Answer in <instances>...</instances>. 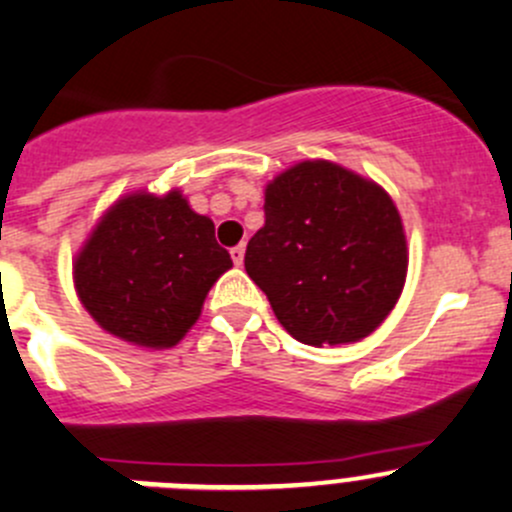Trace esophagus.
Here are the masks:
<instances>
[{
	"mask_svg": "<svg viewBox=\"0 0 512 512\" xmlns=\"http://www.w3.org/2000/svg\"><path fill=\"white\" fill-rule=\"evenodd\" d=\"M230 255H232V262H235V265H242V262H245V245L232 247Z\"/></svg>",
	"mask_w": 512,
	"mask_h": 512,
	"instance_id": "1",
	"label": "esophagus"
}]
</instances>
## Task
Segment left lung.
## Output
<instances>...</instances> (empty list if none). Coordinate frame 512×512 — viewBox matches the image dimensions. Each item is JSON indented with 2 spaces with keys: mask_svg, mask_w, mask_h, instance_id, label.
Wrapping results in <instances>:
<instances>
[{
  "mask_svg": "<svg viewBox=\"0 0 512 512\" xmlns=\"http://www.w3.org/2000/svg\"><path fill=\"white\" fill-rule=\"evenodd\" d=\"M245 270L295 340L315 347L362 340L405 285L398 207L345 167L300 162L267 185L265 227L247 242Z\"/></svg>",
  "mask_w": 512,
  "mask_h": 512,
  "instance_id": "obj_1",
  "label": "left lung"
}]
</instances>
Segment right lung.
<instances>
[{"instance_id":"add662e5","label":"right lung","mask_w":512,"mask_h":512,"mask_svg":"<svg viewBox=\"0 0 512 512\" xmlns=\"http://www.w3.org/2000/svg\"><path fill=\"white\" fill-rule=\"evenodd\" d=\"M230 267L210 217L192 212L180 192H140L94 227L74 262V287L107 332L142 347H172Z\"/></svg>"}]
</instances>
